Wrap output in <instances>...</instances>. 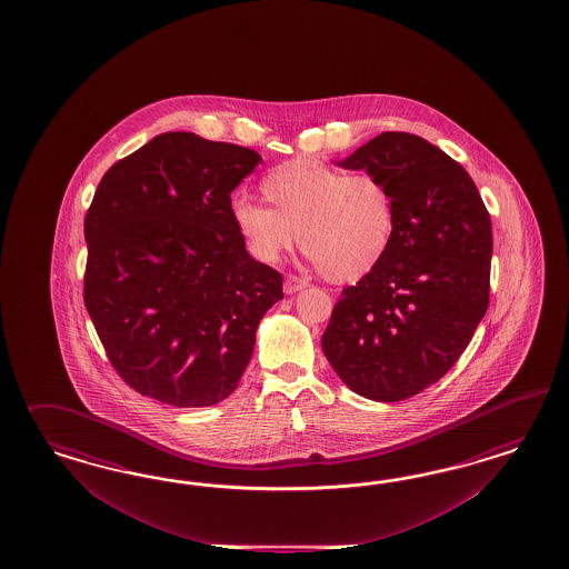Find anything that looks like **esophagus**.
Wrapping results in <instances>:
<instances>
[{
    "label": "esophagus",
    "instance_id": "34e87169",
    "mask_svg": "<svg viewBox=\"0 0 569 569\" xmlns=\"http://www.w3.org/2000/svg\"><path fill=\"white\" fill-rule=\"evenodd\" d=\"M307 286H309V281H307V279H302V277L288 276L286 277V281H283V292H298V290H305Z\"/></svg>",
    "mask_w": 569,
    "mask_h": 569
}]
</instances>
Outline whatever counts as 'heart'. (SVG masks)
<instances>
[{
  "label": "heart",
  "instance_id": "b5f03b06",
  "mask_svg": "<svg viewBox=\"0 0 569 569\" xmlns=\"http://www.w3.org/2000/svg\"><path fill=\"white\" fill-rule=\"evenodd\" d=\"M264 204L233 202V221L250 252L277 262L296 241L333 283L373 273L397 236V200L373 172L348 174L312 158H293L260 179Z\"/></svg>",
  "mask_w": 569,
  "mask_h": 569
}]
</instances>
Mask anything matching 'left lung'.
<instances>
[{
  "label": "left lung",
  "instance_id": "8db88e82",
  "mask_svg": "<svg viewBox=\"0 0 569 569\" xmlns=\"http://www.w3.org/2000/svg\"><path fill=\"white\" fill-rule=\"evenodd\" d=\"M340 164L388 183L397 236L378 269L342 290L321 346L352 392L397 402L442 378L482 321L490 214L466 169L419 136L386 131Z\"/></svg>",
  "mask_w": 569,
  "mask_h": 569
}]
</instances>
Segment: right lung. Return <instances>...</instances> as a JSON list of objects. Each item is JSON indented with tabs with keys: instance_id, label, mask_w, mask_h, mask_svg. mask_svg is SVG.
<instances>
[{
	"instance_id": "1",
	"label": "right lung",
	"mask_w": 569,
	"mask_h": 569,
	"mask_svg": "<svg viewBox=\"0 0 569 569\" xmlns=\"http://www.w3.org/2000/svg\"><path fill=\"white\" fill-rule=\"evenodd\" d=\"M259 152L171 131L114 162L86 214L83 300L114 371L188 409L229 397L281 273L252 259L231 191Z\"/></svg>"
}]
</instances>
